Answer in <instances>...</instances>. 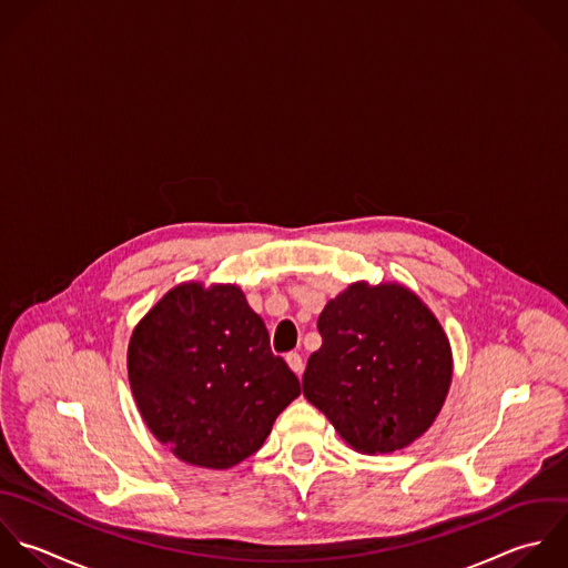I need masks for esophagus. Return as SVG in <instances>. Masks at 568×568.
I'll use <instances>...</instances> for the list:
<instances>
[{"label":"esophagus","instance_id":"1","mask_svg":"<svg viewBox=\"0 0 568 568\" xmlns=\"http://www.w3.org/2000/svg\"><path fill=\"white\" fill-rule=\"evenodd\" d=\"M285 361H287L290 369H292L296 376H301V374H303V367H305V363H303V356H301V354H296V352H290V354L285 356Z\"/></svg>","mask_w":568,"mask_h":568}]
</instances>
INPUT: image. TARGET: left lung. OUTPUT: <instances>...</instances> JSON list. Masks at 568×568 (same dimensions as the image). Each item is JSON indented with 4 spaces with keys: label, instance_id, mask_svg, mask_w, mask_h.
Listing matches in <instances>:
<instances>
[{
    "label": "left lung",
    "instance_id": "8db88e82",
    "mask_svg": "<svg viewBox=\"0 0 568 568\" xmlns=\"http://www.w3.org/2000/svg\"><path fill=\"white\" fill-rule=\"evenodd\" d=\"M323 345L307 361L305 398L358 454H392L438 418L454 378L449 338L400 283L356 281L318 316Z\"/></svg>",
    "mask_w": 568,
    "mask_h": 568
}]
</instances>
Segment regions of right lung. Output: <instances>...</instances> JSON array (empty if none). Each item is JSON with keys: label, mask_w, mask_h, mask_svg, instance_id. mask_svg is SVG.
<instances>
[{"label": "right lung", "mask_w": 568, "mask_h": 568, "mask_svg": "<svg viewBox=\"0 0 568 568\" xmlns=\"http://www.w3.org/2000/svg\"><path fill=\"white\" fill-rule=\"evenodd\" d=\"M136 409L179 460L232 469L256 454L301 383L270 349L263 318L239 285L179 283L128 343Z\"/></svg>", "instance_id": "1"}]
</instances>
